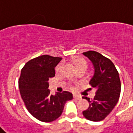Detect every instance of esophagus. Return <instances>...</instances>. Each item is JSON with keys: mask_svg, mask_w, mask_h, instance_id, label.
<instances>
[{"mask_svg": "<svg viewBox=\"0 0 133 133\" xmlns=\"http://www.w3.org/2000/svg\"><path fill=\"white\" fill-rule=\"evenodd\" d=\"M73 98L76 99H78V100H80V99H81V96L79 95H76V94H74V95H73Z\"/></svg>", "mask_w": 133, "mask_h": 133, "instance_id": "1", "label": "esophagus"}]
</instances>
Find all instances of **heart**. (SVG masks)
Listing matches in <instances>:
<instances>
[{"label": "heart", "instance_id": "1", "mask_svg": "<svg viewBox=\"0 0 133 133\" xmlns=\"http://www.w3.org/2000/svg\"><path fill=\"white\" fill-rule=\"evenodd\" d=\"M73 62H74V64L76 65V66L77 67V68H88L87 62L84 59H83V58H81V57L76 58V59L74 60ZM61 68H62V63L59 64L57 66V68H56V70H57V72L60 71Z\"/></svg>", "mask_w": 133, "mask_h": 133}]
</instances>
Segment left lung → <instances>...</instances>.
Returning <instances> with one entry per match:
<instances>
[{
	"mask_svg": "<svg viewBox=\"0 0 133 133\" xmlns=\"http://www.w3.org/2000/svg\"><path fill=\"white\" fill-rule=\"evenodd\" d=\"M83 54L93 63L94 74L89 84L96 90L93 99L83 97L89 103V108L83 112V115L91 121H102L118 102L121 91L119 73L112 61L102 54L96 51H88Z\"/></svg>",
	"mask_w": 133,
	"mask_h": 133,
	"instance_id": "left-lung-1",
	"label": "left lung"
}]
</instances>
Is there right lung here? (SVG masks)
Segmentation results:
<instances>
[{
	"instance_id": "1",
	"label": "right lung",
	"mask_w": 133,
	"mask_h": 133,
	"mask_svg": "<svg viewBox=\"0 0 133 133\" xmlns=\"http://www.w3.org/2000/svg\"><path fill=\"white\" fill-rule=\"evenodd\" d=\"M62 57L42 55L28 61L18 80L21 96L27 110L38 120L50 122L60 117L67 101L73 99L68 91L50 94L48 81L55 75V68Z\"/></svg>"
}]
</instances>
